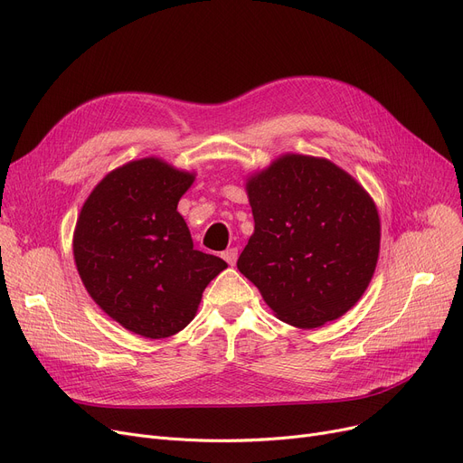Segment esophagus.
I'll return each mask as SVG.
<instances>
[{
	"mask_svg": "<svg viewBox=\"0 0 463 463\" xmlns=\"http://www.w3.org/2000/svg\"><path fill=\"white\" fill-rule=\"evenodd\" d=\"M222 257H223L231 266H234V264H236V259H238V250H236V248H231V250L223 251Z\"/></svg>",
	"mask_w": 463,
	"mask_h": 463,
	"instance_id": "esophagus-1",
	"label": "esophagus"
}]
</instances>
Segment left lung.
Returning a JSON list of instances; mask_svg holds the SVG:
<instances>
[{"label": "left lung", "instance_id": "left-lung-1", "mask_svg": "<svg viewBox=\"0 0 463 463\" xmlns=\"http://www.w3.org/2000/svg\"><path fill=\"white\" fill-rule=\"evenodd\" d=\"M255 231L236 266L276 317L317 328L368 288L381 244L370 193L325 157L279 156L246 182Z\"/></svg>", "mask_w": 463, "mask_h": 463}]
</instances>
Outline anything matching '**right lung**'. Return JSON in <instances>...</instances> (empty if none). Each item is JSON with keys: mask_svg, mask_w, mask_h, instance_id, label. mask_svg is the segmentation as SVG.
<instances>
[{"mask_svg": "<svg viewBox=\"0 0 463 463\" xmlns=\"http://www.w3.org/2000/svg\"><path fill=\"white\" fill-rule=\"evenodd\" d=\"M194 173L159 157L121 165L86 199L72 255L93 302L126 330L161 339L197 315L206 285L227 269L215 255L193 250L178 212Z\"/></svg>", "mask_w": 463, "mask_h": 463, "instance_id": "obj_1", "label": "right lung"}]
</instances>
